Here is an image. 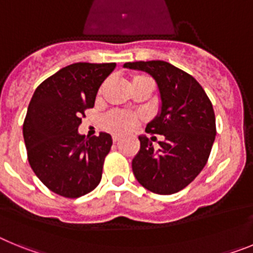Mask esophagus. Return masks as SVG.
Returning a JSON list of instances; mask_svg holds the SVG:
<instances>
[{
    "label": "esophagus",
    "mask_w": 253,
    "mask_h": 253,
    "mask_svg": "<svg viewBox=\"0 0 253 253\" xmlns=\"http://www.w3.org/2000/svg\"><path fill=\"white\" fill-rule=\"evenodd\" d=\"M113 140H114V143H118L120 140V137H119V135H114Z\"/></svg>",
    "instance_id": "34e87169"
}]
</instances>
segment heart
<instances>
[{
    "label": "heart",
    "mask_w": 253,
    "mask_h": 253,
    "mask_svg": "<svg viewBox=\"0 0 253 253\" xmlns=\"http://www.w3.org/2000/svg\"><path fill=\"white\" fill-rule=\"evenodd\" d=\"M137 78L142 77H134L133 80H137ZM135 123H137V116L124 113V111H111L104 118L105 128L119 134L130 131L135 126Z\"/></svg>",
    "instance_id": "obj_1"
}]
</instances>
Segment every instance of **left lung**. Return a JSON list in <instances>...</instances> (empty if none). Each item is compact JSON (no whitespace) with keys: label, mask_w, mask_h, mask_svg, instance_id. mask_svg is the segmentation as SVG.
I'll return each instance as SVG.
<instances>
[{"label":"left lung","mask_w":253,"mask_h":253,"mask_svg":"<svg viewBox=\"0 0 253 253\" xmlns=\"http://www.w3.org/2000/svg\"><path fill=\"white\" fill-rule=\"evenodd\" d=\"M124 68L147 72L157 84L160 107L146 131L160 134V147L139 135V152L131 161L137 181L152 193L175 194L200 173L215 139L213 105L193 76L163 60L128 62Z\"/></svg>","instance_id":"left-lung-1"}]
</instances>
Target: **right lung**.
<instances>
[{
  "mask_svg": "<svg viewBox=\"0 0 253 253\" xmlns=\"http://www.w3.org/2000/svg\"><path fill=\"white\" fill-rule=\"evenodd\" d=\"M115 63L69 64L38 86L22 126L31 169L53 193L80 198L101 181L113 139L107 133H78L84 110L95 105L102 82Z\"/></svg>",
  "mask_w": 253,
  "mask_h": 253,
  "instance_id": "1",
  "label": "right lung"
}]
</instances>
